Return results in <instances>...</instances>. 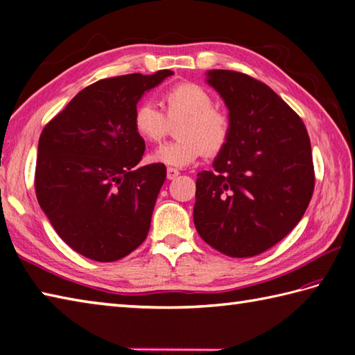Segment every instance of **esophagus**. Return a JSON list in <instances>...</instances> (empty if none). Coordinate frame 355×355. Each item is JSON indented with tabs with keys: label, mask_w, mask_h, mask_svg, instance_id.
Segmentation results:
<instances>
[{
	"label": "esophagus",
	"mask_w": 355,
	"mask_h": 355,
	"mask_svg": "<svg viewBox=\"0 0 355 355\" xmlns=\"http://www.w3.org/2000/svg\"><path fill=\"white\" fill-rule=\"evenodd\" d=\"M166 175H168V180H175L180 175V172L173 168H168V171H166Z\"/></svg>",
	"instance_id": "esophagus-1"
}]
</instances>
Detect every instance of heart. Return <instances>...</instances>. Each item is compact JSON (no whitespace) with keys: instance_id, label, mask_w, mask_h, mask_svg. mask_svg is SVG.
I'll use <instances>...</instances> for the list:
<instances>
[{"instance_id":"heart-1","label":"heart","mask_w":355,"mask_h":355,"mask_svg":"<svg viewBox=\"0 0 355 355\" xmlns=\"http://www.w3.org/2000/svg\"><path fill=\"white\" fill-rule=\"evenodd\" d=\"M163 111L153 102H143L134 111V130L143 140L160 143L177 126L178 140L154 150L150 160L169 166L192 164L205 154L216 155L227 145L232 134L230 117L215 107V101L206 88L182 82L166 89L162 96Z\"/></svg>"}]
</instances>
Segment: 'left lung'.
<instances>
[{
    "label": "left lung",
    "instance_id": "1",
    "mask_svg": "<svg viewBox=\"0 0 355 355\" xmlns=\"http://www.w3.org/2000/svg\"><path fill=\"white\" fill-rule=\"evenodd\" d=\"M207 84L227 105L232 134L214 169L198 173L193 223L215 250L248 258L304 216L314 191L311 143L302 119L261 80L212 70Z\"/></svg>",
    "mask_w": 355,
    "mask_h": 355
}]
</instances>
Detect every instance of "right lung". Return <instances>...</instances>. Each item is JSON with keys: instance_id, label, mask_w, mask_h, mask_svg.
I'll return each mask as SVG.
<instances>
[{"instance_id": "right-lung-1", "label": "right lung", "mask_w": 355, "mask_h": 355, "mask_svg": "<svg viewBox=\"0 0 355 355\" xmlns=\"http://www.w3.org/2000/svg\"><path fill=\"white\" fill-rule=\"evenodd\" d=\"M172 74L102 79L74 96L41 132L37 202L64 243L88 259L119 261L148 236L166 168L137 166L145 140L132 116L145 92Z\"/></svg>"}]
</instances>
